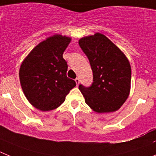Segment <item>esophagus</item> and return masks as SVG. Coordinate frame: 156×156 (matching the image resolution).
<instances>
[{
  "instance_id": "1",
  "label": "esophagus",
  "mask_w": 156,
  "mask_h": 156,
  "mask_svg": "<svg viewBox=\"0 0 156 156\" xmlns=\"http://www.w3.org/2000/svg\"><path fill=\"white\" fill-rule=\"evenodd\" d=\"M75 82H76V85H78V84H79V82H80V79H79V78H75Z\"/></svg>"
}]
</instances>
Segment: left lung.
Returning a JSON list of instances; mask_svg holds the SVG:
<instances>
[{"mask_svg":"<svg viewBox=\"0 0 156 156\" xmlns=\"http://www.w3.org/2000/svg\"><path fill=\"white\" fill-rule=\"evenodd\" d=\"M90 63L93 82L78 88L86 104L97 113H109L120 109L128 97L131 69L121 50L104 35L81 38L78 42Z\"/></svg>","mask_w":156,"mask_h":156,"instance_id":"8db88e82","label":"left lung"}]
</instances>
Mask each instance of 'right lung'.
<instances>
[{
	"instance_id": "right-lung-1",
	"label": "right lung",
	"mask_w": 156,
	"mask_h": 156,
	"mask_svg": "<svg viewBox=\"0 0 156 156\" xmlns=\"http://www.w3.org/2000/svg\"><path fill=\"white\" fill-rule=\"evenodd\" d=\"M71 38L54 35L41 42L21 65L19 78L26 97L43 111L61 106L66 95L76 85L67 77L68 64L63 58Z\"/></svg>"
}]
</instances>
